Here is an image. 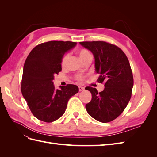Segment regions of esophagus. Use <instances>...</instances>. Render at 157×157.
Returning a JSON list of instances; mask_svg holds the SVG:
<instances>
[{"instance_id":"esophagus-1","label":"esophagus","mask_w":157,"mask_h":157,"mask_svg":"<svg viewBox=\"0 0 157 157\" xmlns=\"http://www.w3.org/2000/svg\"><path fill=\"white\" fill-rule=\"evenodd\" d=\"M78 90L80 92L81 91H83V90H84V87H82V86H78Z\"/></svg>"}]
</instances>
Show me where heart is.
Masks as SVG:
<instances>
[{
    "label": "heart",
    "mask_w": 157,
    "mask_h": 157,
    "mask_svg": "<svg viewBox=\"0 0 157 157\" xmlns=\"http://www.w3.org/2000/svg\"><path fill=\"white\" fill-rule=\"evenodd\" d=\"M77 53H78V55L79 56L80 59H81L83 61V62H84L85 61H86L89 58H92L91 54H90L87 50L81 49V50H78ZM69 59V54H67V55H65L64 56V58L62 59V62H61V65H62L63 67H65V66L67 65ZM77 78L78 80H82L84 77L81 75H78V76H77Z\"/></svg>",
    "instance_id": "heart-1"
}]
</instances>
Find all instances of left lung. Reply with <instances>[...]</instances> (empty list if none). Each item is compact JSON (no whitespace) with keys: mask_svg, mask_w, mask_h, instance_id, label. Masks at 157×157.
I'll return each instance as SVG.
<instances>
[{"mask_svg":"<svg viewBox=\"0 0 157 157\" xmlns=\"http://www.w3.org/2000/svg\"><path fill=\"white\" fill-rule=\"evenodd\" d=\"M80 44L94 55L95 70L99 75L98 81L105 82L101 92L95 88H85L92 96L86 105V111L98 121L111 122L124 110L132 96L134 79L129 61L121 48L105 42H80Z\"/></svg>","mask_w":157,"mask_h":157,"instance_id":"obj_1","label":"left lung"}]
</instances>
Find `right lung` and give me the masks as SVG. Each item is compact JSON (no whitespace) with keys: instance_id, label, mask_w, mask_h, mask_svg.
Returning <instances> with one entry per match:
<instances>
[{"instance_id":"1","label":"right lung","mask_w":157,"mask_h":157,"mask_svg":"<svg viewBox=\"0 0 157 157\" xmlns=\"http://www.w3.org/2000/svg\"><path fill=\"white\" fill-rule=\"evenodd\" d=\"M77 42L49 41L37 45L28 55L23 66L21 93L33 115L52 122L62 116L69 99L78 92L74 84L56 89L54 75L61 71L64 54Z\"/></svg>"}]
</instances>
